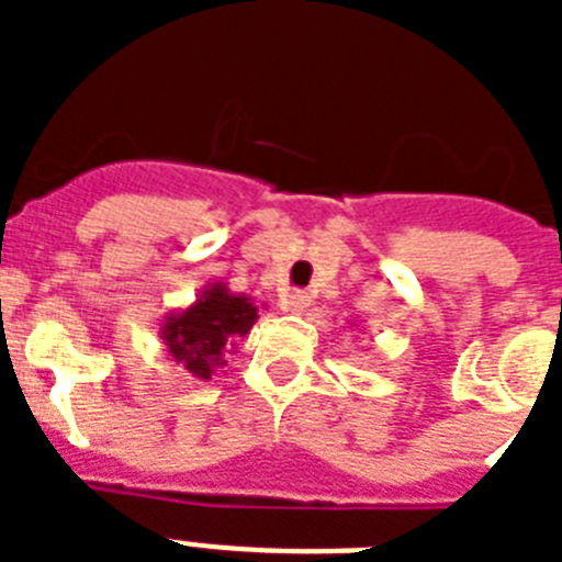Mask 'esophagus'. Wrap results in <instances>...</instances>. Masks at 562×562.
<instances>
[{
  "mask_svg": "<svg viewBox=\"0 0 562 562\" xmlns=\"http://www.w3.org/2000/svg\"><path fill=\"white\" fill-rule=\"evenodd\" d=\"M281 306H284L286 312H292V315H304V312H310L312 306V295L310 292L290 290L284 297H281Z\"/></svg>",
  "mask_w": 562,
  "mask_h": 562,
  "instance_id": "esophagus-1",
  "label": "esophagus"
}]
</instances>
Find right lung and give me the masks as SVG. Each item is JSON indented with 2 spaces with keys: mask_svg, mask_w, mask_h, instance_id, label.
Segmentation results:
<instances>
[{
  "mask_svg": "<svg viewBox=\"0 0 562 562\" xmlns=\"http://www.w3.org/2000/svg\"><path fill=\"white\" fill-rule=\"evenodd\" d=\"M256 321L258 306L250 295L231 292L222 281H211L193 304L168 312L157 335L177 366L193 380L207 382L213 371L227 366L225 355L236 349L238 340H245Z\"/></svg>",
  "mask_w": 562,
  "mask_h": 562,
  "instance_id": "obj_1",
  "label": "right lung"
}]
</instances>
